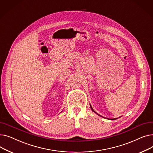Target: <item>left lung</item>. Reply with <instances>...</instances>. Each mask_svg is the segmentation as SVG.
Returning a JSON list of instances; mask_svg holds the SVG:
<instances>
[{"mask_svg":"<svg viewBox=\"0 0 153 153\" xmlns=\"http://www.w3.org/2000/svg\"><path fill=\"white\" fill-rule=\"evenodd\" d=\"M91 109H92V111H94V112H95V111H94V110H93V108H92V107H91ZM98 115H99V114H98ZM99 115V116H100V115ZM100 117H102V116H100ZM115 119H117V118H114V119H111V120H115Z\"/></svg>","mask_w":153,"mask_h":153,"instance_id":"1","label":"left lung"}]
</instances>
